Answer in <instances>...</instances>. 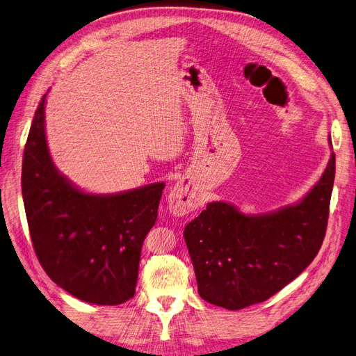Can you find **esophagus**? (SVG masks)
Wrapping results in <instances>:
<instances>
[{
	"label": "esophagus",
	"instance_id": "obj_1",
	"mask_svg": "<svg viewBox=\"0 0 356 356\" xmlns=\"http://www.w3.org/2000/svg\"><path fill=\"white\" fill-rule=\"evenodd\" d=\"M202 205L198 191L186 179L177 181L168 195V209L175 216H185Z\"/></svg>",
	"mask_w": 356,
	"mask_h": 356
}]
</instances>
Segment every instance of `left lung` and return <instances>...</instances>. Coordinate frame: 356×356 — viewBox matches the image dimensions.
Listing matches in <instances>:
<instances>
[{"instance_id": "obj_1", "label": "left lung", "mask_w": 356, "mask_h": 356, "mask_svg": "<svg viewBox=\"0 0 356 356\" xmlns=\"http://www.w3.org/2000/svg\"><path fill=\"white\" fill-rule=\"evenodd\" d=\"M334 175L331 154L306 197L273 213L244 214L223 201L207 204L183 232L202 299L239 311L299 277L323 245Z\"/></svg>"}]
</instances>
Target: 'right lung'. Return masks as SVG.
Returning a JSON list of instances; mask_svg holds the SVG:
<instances>
[{"label": "right lung", "mask_w": 356, "mask_h": 356, "mask_svg": "<svg viewBox=\"0 0 356 356\" xmlns=\"http://www.w3.org/2000/svg\"><path fill=\"white\" fill-rule=\"evenodd\" d=\"M45 95L22 163V195L33 250L51 281L79 300L115 306L134 296L143 241L165 183L93 195L54 167L44 130Z\"/></svg>", "instance_id": "add662e5"}]
</instances>
